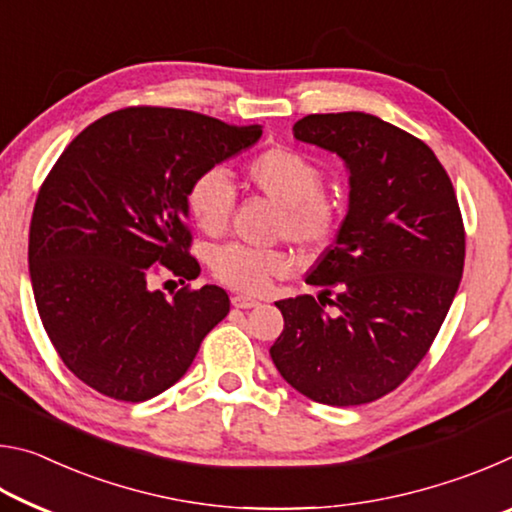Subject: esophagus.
<instances>
[{"instance_id":"esophagus-1","label":"esophagus","mask_w":512,"mask_h":512,"mask_svg":"<svg viewBox=\"0 0 512 512\" xmlns=\"http://www.w3.org/2000/svg\"><path fill=\"white\" fill-rule=\"evenodd\" d=\"M232 305H235L237 309H253V307L259 305V302L253 300V298H248V296H235V298H232Z\"/></svg>"}]
</instances>
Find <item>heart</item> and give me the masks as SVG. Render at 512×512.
<instances>
[{
  "label": "heart",
  "mask_w": 512,
  "mask_h": 512,
  "mask_svg": "<svg viewBox=\"0 0 512 512\" xmlns=\"http://www.w3.org/2000/svg\"><path fill=\"white\" fill-rule=\"evenodd\" d=\"M244 180L255 192L280 205L275 235L289 239L300 250L323 248L339 223V207L323 192V169L296 149L273 146L244 164ZM185 205L192 221L207 235L228 228L235 189L219 169H205L189 183ZM212 273L228 287L244 293H262L273 277L289 271V257L275 248L228 244L214 250Z\"/></svg>",
  "instance_id": "heart-1"
}]
</instances>
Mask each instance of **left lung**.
Masks as SVG:
<instances>
[{"label": "left lung", "instance_id": "obj_1", "mask_svg": "<svg viewBox=\"0 0 512 512\" xmlns=\"http://www.w3.org/2000/svg\"><path fill=\"white\" fill-rule=\"evenodd\" d=\"M293 135L345 160L350 207L307 277L320 296L275 302L284 329L271 359L309 400L375 402L427 357L452 307L465 262L461 207L436 153L375 115H307Z\"/></svg>", "mask_w": 512, "mask_h": 512}]
</instances>
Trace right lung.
<instances>
[{
    "label": "right lung",
    "mask_w": 512,
    "mask_h": 512,
    "mask_svg": "<svg viewBox=\"0 0 512 512\" xmlns=\"http://www.w3.org/2000/svg\"><path fill=\"white\" fill-rule=\"evenodd\" d=\"M259 137V126L131 106L60 153L33 207L29 273L49 341L83 384L119 402L151 400L228 316L221 287L186 284L167 297L150 280L162 270L196 280L187 187Z\"/></svg>",
    "instance_id": "1"
}]
</instances>
